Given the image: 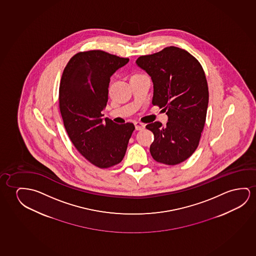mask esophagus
<instances>
[{"label": "esophagus", "instance_id": "obj_1", "mask_svg": "<svg viewBox=\"0 0 256 256\" xmlns=\"http://www.w3.org/2000/svg\"><path fill=\"white\" fill-rule=\"evenodd\" d=\"M134 126H136V130H142L144 128L145 125L142 124V123L139 122H134Z\"/></svg>", "mask_w": 256, "mask_h": 256}]
</instances>
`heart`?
Wrapping results in <instances>:
<instances>
[{
  "label": "heart",
  "instance_id": "heart-1",
  "mask_svg": "<svg viewBox=\"0 0 256 256\" xmlns=\"http://www.w3.org/2000/svg\"><path fill=\"white\" fill-rule=\"evenodd\" d=\"M134 76H140V74H134Z\"/></svg>",
  "mask_w": 256,
  "mask_h": 256
}]
</instances>
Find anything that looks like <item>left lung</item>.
I'll return each instance as SVG.
<instances>
[{"mask_svg": "<svg viewBox=\"0 0 256 256\" xmlns=\"http://www.w3.org/2000/svg\"><path fill=\"white\" fill-rule=\"evenodd\" d=\"M136 65L152 78V104L166 112L168 122L150 123L154 134L150 148L156 162L174 166L196 152L206 120L208 90L200 62L184 49L168 46L140 56Z\"/></svg>", "mask_w": 256, "mask_h": 256, "instance_id": "1", "label": "left lung"}]
</instances>
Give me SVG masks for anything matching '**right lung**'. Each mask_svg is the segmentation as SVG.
Segmentation results:
<instances>
[{
  "label": "right lung",
  "instance_id": "1",
  "mask_svg": "<svg viewBox=\"0 0 256 256\" xmlns=\"http://www.w3.org/2000/svg\"><path fill=\"white\" fill-rule=\"evenodd\" d=\"M130 59L100 50L78 52L63 70L59 90L60 111L72 144L100 168L120 163L134 126L102 118L112 76Z\"/></svg>",
  "mask_w": 256,
  "mask_h": 256
}]
</instances>
